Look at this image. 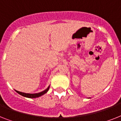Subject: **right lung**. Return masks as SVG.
Segmentation results:
<instances>
[{"mask_svg": "<svg viewBox=\"0 0 121 121\" xmlns=\"http://www.w3.org/2000/svg\"><path fill=\"white\" fill-rule=\"evenodd\" d=\"M49 87H48V88L47 89H45V90H43L42 92H40V93H23V92H19V91H17L16 90V92H17L18 93H19L20 95H22L23 97H27V98H37V97H40L42 95H43V94H45L47 92V91L49 89Z\"/></svg>", "mask_w": 121, "mask_h": 121, "instance_id": "right-lung-1", "label": "right lung"}]
</instances>
